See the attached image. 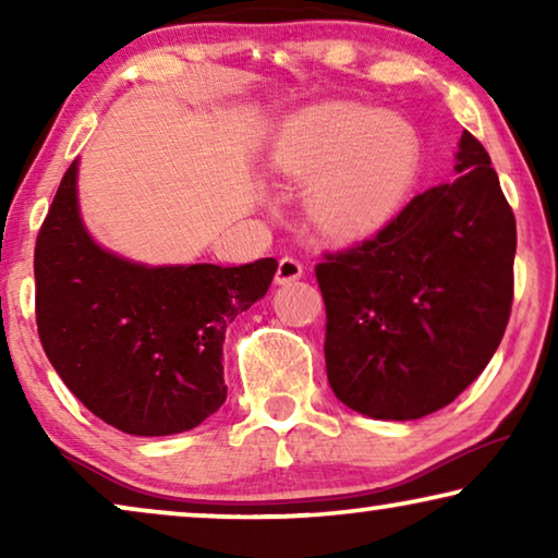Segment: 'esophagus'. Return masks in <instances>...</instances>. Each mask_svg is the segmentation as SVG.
Masks as SVG:
<instances>
[{"mask_svg":"<svg viewBox=\"0 0 558 558\" xmlns=\"http://www.w3.org/2000/svg\"><path fill=\"white\" fill-rule=\"evenodd\" d=\"M304 274V264L300 258L294 256H284L279 258V266H277V281L279 284H289V281H296Z\"/></svg>","mask_w":558,"mask_h":558,"instance_id":"esophagus-1","label":"esophagus"}]
</instances>
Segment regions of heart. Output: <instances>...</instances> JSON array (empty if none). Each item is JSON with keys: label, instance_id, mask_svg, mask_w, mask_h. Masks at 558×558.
Instances as JSON below:
<instances>
[{"label": "heart", "instance_id": "heart-1", "mask_svg": "<svg viewBox=\"0 0 558 558\" xmlns=\"http://www.w3.org/2000/svg\"><path fill=\"white\" fill-rule=\"evenodd\" d=\"M281 174L312 180L307 213L332 239H361L399 210L418 172V140L401 119L355 104L302 111L274 140Z\"/></svg>", "mask_w": 558, "mask_h": 558}]
</instances>
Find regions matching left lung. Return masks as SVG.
Masks as SVG:
<instances>
[{
	"instance_id": "left-lung-1",
	"label": "left lung",
	"mask_w": 558,
	"mask_h": 558,
	"mask_svg": "<svg viewBox=\"0 0 558 558\" xmlns=\"http://www.w3.org/2000/svg\"><path fill=\"white\" fill-rule=\"evenodd\" d=\"M457 180L416 195L376 235L325 251V365L335 396L373 418H422L490 363L513 304L515 218L470 132Z\"/></svg>"
}]
</instances>
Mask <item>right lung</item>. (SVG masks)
<instances>
[{
  "mask_svg": "<svg viewBox=\"0 0 558 558\" xmlns=\"http://www.w3.org/2000/svg\"><path fill=\"white\" fill-rule=\"evenodd\" d=\"M68 167L35 243L43 350L88 411L136 437L205 422L226 401V327L269 289L277 262L140 266L96 246Z\"/></svg>",
  "mask_w": 558,
  "mask_h": 558,
  "instance_id": "1",
  "label": "right lung"
}]
</instances>
